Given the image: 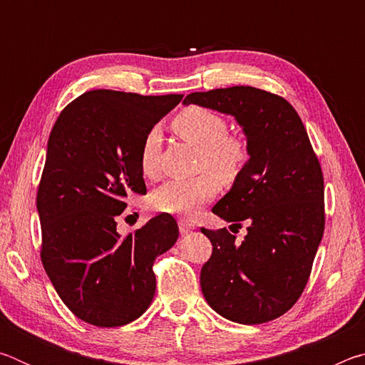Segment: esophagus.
Instances as JSON below:
<instances>
[{"label":"esophagus","mask_w":365,"mask_h":365,"mask_svg":"<svg viewBox=\"0 0 365 365\" xmlns=\"http://www.w3.org/2000/svg\"><path fill=\"white\" fill-rule=\"evenodd\" d=\"M193 228H195V225L191 224V222H188V220H180V222H178V230H180L182 235L191 232V230H193Z\"/></svg>","instance_id":"34e87169"}]
</instances>
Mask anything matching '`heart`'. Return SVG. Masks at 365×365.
<instances>
[{"instance_id":"heart-1","label":"heart","mask_w":365,"mask_h":365,"mask_svg":"<svg viewBox=\"0 0 365 365\" xmlns=\"http://www.w3.org/2000/svg\"><path fill=\"white\" fill-rule=\"evenodd\" d=\"M172 130L178 137L200 150V168L209 169L220 180L233 182L245 168L246 148L238 138L228 135V123L212 110L191 106L183 109L172 120ZM160 135L158 128L148 132L140 151V168L143 175H158V154ZM219 183L211 174H202L191 180H174L163 185L151 195V205L160 212L195 215L214 200Z\"/></svg>"}]
</instances>
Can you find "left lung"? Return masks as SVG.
I'll use <instances>...</instances> for the list:
<instances>
[{
    "label": "left lung",
    "mask_w": 365,
    "mask_h": 365,
    "mask_svg": "<svg viewBox=\"0 0 365 365\" xmlns=\"http://www.w3.org/2000/svg\"><path fill=\"white\" fill-rule=\"evenodd\" d=\"M183 104L230 114L246 135V160L212 207L230 227L248 224L242 243L227 228L201 232L212 255L201 269L202 294L232 322L256 325L285 314L304 292L322 242L324 175L298 113L285 98L255 86L196 91Z\"/></svg>",
    "instance_id": "8db88e82"
}]
</instances>
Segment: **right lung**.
<instances>
[{
    "mask_svg": "<svg viewBox=\"0 0 365 365\" xmlns=\"http://www.w3.org/2000/svg\"><path fill=\"white\" fill-rule=\"evenodd\" d=\"M182 98L91 90L67 104L49 133L36 195L41 262L86 324H130L151 304L154 259L175 245L178 225L159 214L120 237L117 215L128 196L146 195L141 145Z\"/></svg>",
    "mask_w": 365,
    "mask_h": 365,
    "instance_id": "add662e5",
    "label": "right lung"
}]
</instances>
